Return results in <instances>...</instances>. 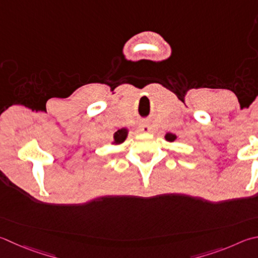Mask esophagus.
<instances>
[{
	"label": "esophagus",
	"mask_w": 258,
	"mask_h": 258,
	"mask_svg": "<svg viewBox=\"0 0 258 258\" xmlns=\"http://www.w3.org/2000/svg\"><path fill=\"white\" fill-rule=\"evenodd\" d=\"M140 127H141V131H143V132H150V131L152 130L151 125H150L149 123H142L141 125H140Z\"/></svg>",
	"instance_id": "1"
}]
</instances>
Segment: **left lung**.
Masks as SVG:
<instances>
[{"mask_svg":"<svg viewBox=\"0 0 258 258\" xmlns=\"http://www.w3.org/2000/svg\"><path fill=\"white\" fill-rule=\"evenodd\" d=\"M165 139L167 140V141H169V142H174L175 140L177 139V137H176L175 134H172V133H167Z\"/></svg>","mask_w":258,"mask_h":258,"instance_id":"8db88e82","label":"left lung"}]
</instances>
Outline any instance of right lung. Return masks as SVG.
I'll return each instance as SVG.
<instances>
[{"mask_svg":"<svg viewBox=\"0 0 258 258\" xmlns=\"http://www.w3.org/2000/svg\"><path fill=\"white\" fill-rule=\"evenodd\" d=\"M127 133H128V131L126 130V128H121V130L117 131V132L114 134V142H113V144L123 143L125 141L126 137H127Z\"/></svg>","mask_w":258,"mask_h":258,"instance_id":"add662e5","label":"right lung"}]
</instances>
